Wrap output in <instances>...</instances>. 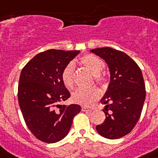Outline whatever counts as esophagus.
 <instances>
[{
  "label": "esophagus",
  "instance_id": "34e87169",
  "mask_svg": "<svg viewBox=\"0 0 158 158\" xmlns=\"http://www.w3.org/2000/svg\"><path fill=\"white\" fill-rule=\"evenodd\" d=\"M82 110H83V111H92L93 109L92 108H89L87 107V106H82Z\"/></svg>",
  "mask_w": 158,
  "mask_h": 158
}]
</instances>
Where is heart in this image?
<instances>
[{
    "label": "heart",
    "instance_id": "heart-1",
    "mask_svg": "<svg viewBox=\"0 0 158 158\" xmlns=\"http://www.w3.org/2000/svg\"><path fill=\"white\" fill-rule=\"evenodd\" d=\"M80 63L87 68L90 73L94 75V80L99 84H104L106 79L100 75L104 67L102 60L94 55H85L81 57ZM75 64L69 63L66 66L62 72V80L64 84L68 89H73L75 87ZM100 92L98 88L92 87L90 88H79L72 94V99L75 102L81 105L88 106L92 103L99 97Z\"/></svg>",
    "mask_w": 158,
    "mask_h": 158
}]
</instances>
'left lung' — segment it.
Masks as SVG:
<instances>
[{"mask_svg":"<svg viewBox=\"0 0 158 158\" xmlns=\"http://www.w3.org/2000/svg\"><path fill=\"white\" fill-rule=\"evenodd\" d=\"M107 64L110 81L101 99L106 119L96 126L97 132L108 139H118L134 129L142 114L145 87L138 64L123 52L111 48L90 50Z\"/></svg>","mask_w":158,"mask_h":158,"instance_id":"left-lung-1","label":"left lung"}]
</instances>
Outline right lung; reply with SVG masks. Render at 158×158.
Returning a JSON list of instances; mask_svg holds the SVG:
<instances>
[{
    "instance_id": "right-lung-1",
    "label": "right lung",
    "mask_w": 158,
    "mask_h": 158,
    "mask_svg": "<svg viewBox=\"0 0 158 158\" xmlns=\"http://www.w3.org/2000/svg\"><path fill=\"white\" fill-rule=\"evenodd\" d=\"M79 53L50 49L34 56L22 69L19 105L28 128L42 142L55 143L65 138L80 112L77 104H59L71 95L63 83V70Z\"/></svg>"
}]
</instances>
